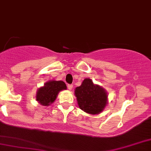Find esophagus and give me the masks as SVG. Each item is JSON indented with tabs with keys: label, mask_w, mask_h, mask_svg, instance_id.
Wrapping results in <instances>:
<instances>
[{
	"label": "esophagus",
	"mask_w": 151,
	"mask_h": 151,
	"mask_svg": "<svg viewBox=\"0 0 151 151\" xmlns=\"http://www.w3.org/2000/svg\"><path fill=\"white\" fill-rule=\"evenodd\" d=\"M72 87H73V85H72V84H68V85H67V88H68V89L71 90L72 89Z\"/></svg>",
	"instance_id": "esophagus-1"
}]
</instances>
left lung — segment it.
Listing matches in <instances>:
<instances>
[{
	"mask_svg": "<svg viewBox=\"0 0 151 151\" xmlns=\"http://www.w3.org/2000/svg\"><path fill=\"white\" fill-rule=\"evenodd\" d=\"M74 93L79 108L86 113L99 114L106 105L107 94L105 90L93 84L89 79H84L81 85L76 88Z\"/></svg>",
	"mask_w": 151,
	"mask_h": 151,
	"instance_id": "obj_1",
	"label": "left lung"
}]
</instances>
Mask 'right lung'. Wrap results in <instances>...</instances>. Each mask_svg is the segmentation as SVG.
Segmentation results:
<instances>
[{"label": "right lung", "mask_w": 151, "mask_h": 151, "mask_svg": "<svg viewBox=\"0 0 151 151\" xmlns=\"http://www.w3.org/2000/svg\"><path fill=\"white\" fill-rule=\"evenodd\" d=\"M67 89L65 83L62 81H50L43 87L40 88L37 92L36 99L43 106H49L56 99L59 91Z\"/></svg>", "instance_id": "add662e5"}]
</instances>
